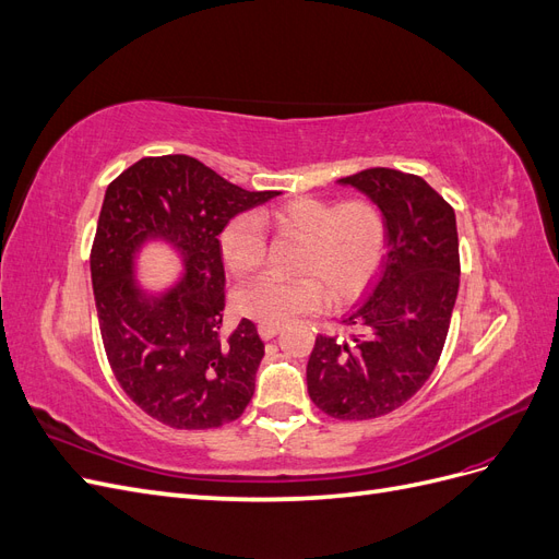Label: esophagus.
Masks as SVG:
<instances>
[{
  "label": "esophagus",
  "mask_w": 559,
  "mask_h": 559,
  "mask_svg": "<svg viewBox=\"0 0 559 559\" xmlns=\"http://www.w3.org/2000/svg\"><path fill=\"white\" fill-rule=\"evenodd\" d=\"M280 331H282V326H275V324H261L259 326V335L263 337V341H270V337H275Z\"/></svg>",
  "instance_id": "34e87169"
}]
</instances>
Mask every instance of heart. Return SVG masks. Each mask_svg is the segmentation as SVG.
<instances>
[{"mask_svg":"<svg viewBox=\"0 0 559 559\" xmlns=\"http://www.w3.org/2000/svg\"><path fill=\"white\" fill-rule=\"evenodd\" d=\"M263 222L282 233L306 240L300 253V280L261 275L235 294V308L263 324H286L321 308L326 298L347 302L361 296L380 273L386 251V224L370 200H333L300 195L273 212ZM222 259L233 275H249L263 263L265 238L253 214L230 218L218 235Z\"/></svg>","mask_w":559,"mask_h":559,"instance_id":"b5f03b06","label":"heart"}]
</instances>
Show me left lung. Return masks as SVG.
<instances>
[{
  "instance_id": "obj_1",
  "label": "left lung",
  "mask_w": 559,
  "mask_h": 559,
  "mask_svg": "<svg viewBox=\"0 0 559 559\" xmlns=\"http://www.w3.org/2000/svg\"><path fill=\"white\" fill-rule=\"evenodd\" d=\"M337 183L382 212L386 257L343 321L354 335H317L308 394L335 419H373L401 408L433 373L460 292V238L454 210L421 177L370 167Z\"/></svg>"
}]
</instances>
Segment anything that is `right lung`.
<instances>
[{
    "label": "right lung",
    "instance_id": "right-lung-1",
    "mask_svg": "<svg viewBox=\"0 0 559 559\" xmlns=\"http://www.w3.org/2000/svg\"><path fill=\"white\" fill-rule=\"evenodd\" d=\"M277 191H245L191 156L142 158L105 193L91 280L99 333L123 392L175 429L238 419L265 354L253 321L222 337L226 275L218 233ZM163 243L180 273L163 290L138 280L146 246Z\"/></svg>",
    "mask_w": 559,
    "mask_h": 559
}]
</instances>
